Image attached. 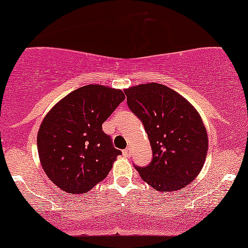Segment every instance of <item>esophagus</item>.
I'll use <instances>...</instances> for the list:
<instances>
[{"label":"esophagus","mask_w":248,"mask_h":248,"mask_svg":"<svg viewBox=\"0 0 248 248\" xmlns=\"http://www.w3.org/2000/svg\"><path fill=\"white\" fill-rule=\"evenodd\" d=\"M123 155H125V157H130V155H131V149H130V147L125 149L123 151Z\"/></svg>","instance_id":"1"}]
</instances>
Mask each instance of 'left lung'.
Listing matches in <instances>:
<instances>
[{"mask_svg": "<svg viewBox=\"0 0 248 248\" xmlns=\"http://www.w3.org/2000/svg\"><path fill=\"white\" fill-rule=\"evenodd\" d=\"M127 107L140 119L152 147L139 176L160 192L185 187L202 171L208 138L202 117L190 102L166 85L149 83L129 88Z\"/></svg>", "mask_w": 248, "mask_h": 248, "instance_id": "left-lung-1", "label": "left lung"}]
</instances>
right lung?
Here are the masks:
<instances>
[{
	"label": "right lung",
	"instance_id": "right-lung-1",
	"mask_svg": "<svg viewBox=\"0 0 248 248\" xmlns=\"http://www.w3.org/2000/svg\"><path fill=\"white\" fill-rule=\"evenodd\" d=\"M125 99L122 90L98 84L78 88L44 117L37 149L44 172L61 190L85 193L105 179L121 150L102 124Z\"/></svg>",
	"mask_w": 248,
	"mask_h": 248
}]
</instances>
